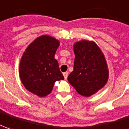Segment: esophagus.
I'll return each instance as SVG.
<instances>
[{
  "label": "esophagus",
  "mask_w": 129,
  "mask_h": 129,
  "mask_svg": "<svg viewBox=\"0 0 129 129\" xmlns=\"http://www.w3.org/2000/svg\"><path fill=\"white\" fill-rule=\"evenodd\" d=\"M63 75H64V79H67V76H68V72H64V73H63Z\"/></svg>",
  "instance_id": "34e87169"
}]
</instances>
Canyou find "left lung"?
Instances as JSON below:
<instances>
[{
  "instance_id": "obj_1",
  "label": "left lung",
  "mask_w": 129,
  "mask_h": 129,
  "mask_svg": "<svg viewBox=\"0 0 129 129\" xmlns=\"http://www.w3.org/2000/svg\"><path fill=\"white\" fill-rule=\"evenodd\" d=\"M74 70L67 79L81 95L89 97L107 83L109 71L102 50L94 41L83 40L74 44Z\"/></svg>"
}]
</instances>
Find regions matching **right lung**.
Instances as JSON below:
<instances>
[{"instance_id":"1","label":"right lung","mask_w":129,"mask_h":129,"mask_svg":"<svg viewBox=\"0 0 129 129\" xmlns=\"http://www.w3.org/2000/svg\"><path fill=\"white\" fill-rule=\"evenodd\" d=\"M59 46L58 40L43 35L26 48L19 67L20 79L26 90L45 97L51 93L55 81L64 79L55 59Z\"/></svg>"}]
</instances>
